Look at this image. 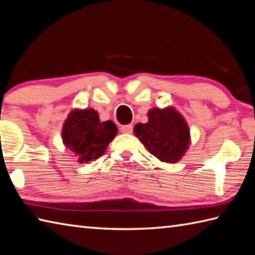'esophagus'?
<instances>
[{
  "mask_svg": "<svg viewBox=\"0 0 255 255\" xmlns=\"http://www.w3.org/2000/svg\"><path fill=\"white\" fill-rule=\"evenodd\" d=\"M121 130L122 132H125V133H131L133 130V126L132 125H124V126L121 127Z\"/></svg>",
  "mask_w": 255,
  "mask_h": 255,
  "instance_id": "esophagus-1",
  "label": "esophagus"
}]
</instances>
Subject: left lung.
<instances>
[{"label":"left lung","instance_id":"left-lung-1","mask_svg":"<svg viewBox=\"0 0 255 255\" xmlns=\"http://www.w3.org/2000/svg\"><path fill=\"white\" fill-rule=\"evenodd\" d=\"M148 123L137 124L134 133L148 151L159 160L174 163L187 151L190 131L183 117L174 108H153L148 112Z\"/></svg>","mask_w":255,"mask_h":255}]
</instances>
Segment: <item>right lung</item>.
<instances>
[{
	"label": "right lung",
	"mask_w": 255,
	"mask_h": 255,
	"mask_svg": "<svg viewBox=\"0 0 255 255\" xmlns=\"http://www.w3.org/2000/svg\"><path fill=\"white\" fill-rule=\"evenodd\" d=\"M112 121L101 122L94 109L73 111L63 126V141L77 157L78 162H89L105 153L117 133Z\"/></svg>",
	"instance_id": "obj_1"
}]
</instances>
